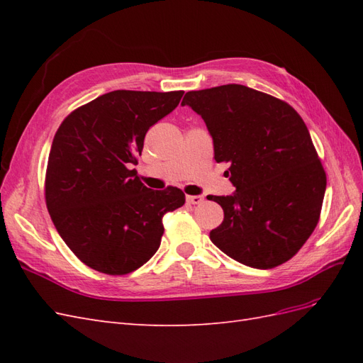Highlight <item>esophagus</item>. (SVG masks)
I'll return each mask as SVG.
<instances>
[{
    "instance_id": "34e87169",
    "label": "esophagus",
    "mask_w": 363,
    "mask_h": 363,
    "mask_svg": "<svg viewBox=\"0 0 363 363\" xmlns=\"http://www.w3.org/2000/svg\"><path fill=\"white\" fill-rule=\"evenodd\" d=\"M186 201L189 204H201L204 201V196L201 195H188L186 196Z\"/></svg>"
}]
</instances>
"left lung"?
Here are the masks:
<instances>
[{
  "instance_id": "left-lung-1",
  "label": "left lung",
  "mask_w": 363,
  "mask_h": 363,
  "mask_svg": "<svg viewBox=\"0 0 363 363\" xmlns=\"http://www.w3.org/2000/svg\"><path fill=\"white\" fill-rule=\"evenodd\" d=\"M201 115L215 160L230 163L233 195L215 196L224 221L211 232L227 256L257 269L292 259L320 221L327 177L294 107L242 84L184 95Z\"/></svg>"
}]
</instances>
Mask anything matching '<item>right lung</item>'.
<instances>
[{
    "instance_id": "1",
    "label": "right lung",
    "mask_w": 363,
    "mask_h": 363,
    "mask_svg": "<svg viewBox=\"0 0 363 363\" xmlns=\"http://www.w3.org/2000/svg\"><path fill=\"white\" fill-rule=\"evenodd\" d=\"M183 91H113L75 108L56 131L45 201L59 235L84 265L124 276L160 247L162 218L184 204L177 188L152 191L136 169L151 125L179 106Z\"/></svg>"
}]
</instances>
